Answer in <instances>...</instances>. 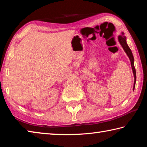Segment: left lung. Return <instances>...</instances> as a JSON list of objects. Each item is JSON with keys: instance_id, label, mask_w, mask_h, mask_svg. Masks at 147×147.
<instances>
[{"instance_id": "left-lung-1", "label": "left lung", "mask_w": 147, "mask_h": 147, "mask_svg": "<svg viewBox=\"0 0 147 147\" xmlns=\"http://www.w3.org/2000/svg\"><path fill=\"white\" fill-rule=\"evenodd\" d=\"M118 39H119V43H121L122 47H123V48L124 50V51L126 52V54H127L128 56L129 57V58H130V59L131 66V68H132L133 73L134 75V80H135V81H134V88H135V85H136V69H135V67H134V59L133 54H132V53H131L130 49L129 48V47L128 46L127 43H126V37L124 36L123 32L122 33L121 36H119Z\"/></svg>"}]
</instances>
